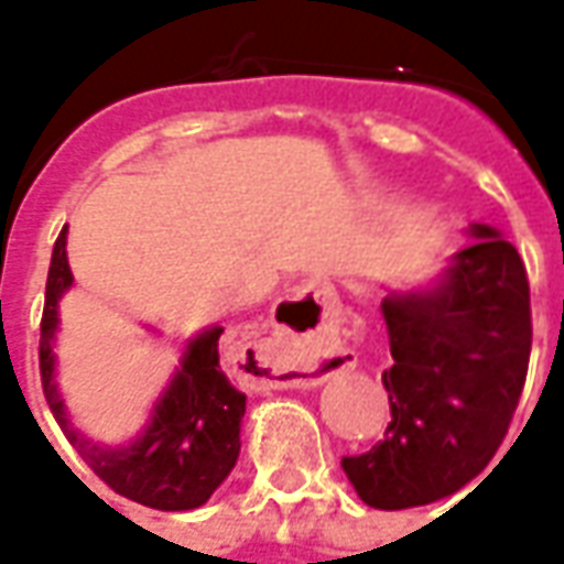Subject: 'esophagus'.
Instances as JSON below:
<instances>
[{"instance_id":"esophagus-1","label":"esophagus","mask_w":564,"mask_h":564,"mask_svg":"<svg viewBox=\"0 0 564 564\" xmlns=\"http://www.w3.org/2000/svg\"><path fill=\"white\" fill-rule=\"evenodd\" d=\"M290 302L293 317H305V307L323 305V286L319 283H305L295 286ZM354 366L350 350L329 335L326 319H307V323H293L274 332L271 356L265 359V375L259 378L262 387H317L329 375H338L344 368Z\"/></svg>"}]
</instances>
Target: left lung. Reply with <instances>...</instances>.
<instances>
[{
	"label": "left lung",
	"instance_id": "left-lung-1",
	"mask_svg": "<svg viewBox=\"0 0 564 564\" xmlns=\"http://www.w3.org/2000/svg\"><path fill=\"white\" fill-rule=\"evenodd\" d=\"M432 293L383 299L392 362L383 368V441L344 456L356 496L380 510L420 508L459 492L508 435L532 354L529 278L517 247L471 226Z\"/></svg>",
	"mask_w": 564,
	"mask_h": 564
}]
</instances>
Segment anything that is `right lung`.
Listing matches in <instances>:
<instances>
[{
	"mask_svg": "<svg viewBox=\"0 0 564 564\" xmlns=\"http://www.w3.org/2000/svg\"><path fill=\"white\" fill-rule=\"evenodd\" d=\"M72 286V269L66 259V229L59 232L47 271L44 290L42 341H39V368L42 390L51 414L59 423L87 462L93 474L111 486L117 496L132 498L144 508L193 510L205 505L210 492L229 477L241 449V416L247 395L235 390L220 359V326L202 332L189 341L156 411L150 416L144 435L127 447H105L78 429H72L63 399L54 383V332L56 302Z\"/></svg>",
	"mask_w": 564,
	"mask_h": 564,
	"instance_id": "obj_1",
	"label": "right lung"
}]
</instances>
